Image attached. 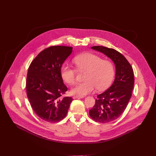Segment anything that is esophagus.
Returning <instances> with one entry per match:
<instances>
[{
    "label": "esophagus",
    "instance_id": "obj_1",
    "mask_svg": "<svg viewBox=\"0 0 156 156\" xmlns=\"http://www.w3.org/2000/svg\"><path fill=\"white\" fill-rule=\"evenodd\" d=\"M83 96H74L73 97V99H80V98H83Z\"/></svg>",
    "mask_w": 156,
    "mask_h": 156
}]
</instances>
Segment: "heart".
<instances>
[{
	"instance_id": "heart-1",
	"label": "heart",
	"mask_w": 156,
	"mask_h": 156,
	"mask_svg": "<svg viewBox=\"0 0 156 156\" xmlns=\"http://www.w3.org/2000/svg\"><path fill=\"white\" fill-rule=\"evenodd\" d=\"M73 62L80 72L86 71L84 82L76 85L71 93L78 96H84L93 92L95 88L103 91L112 83L115 69L113 63L109 60H102L98 55L84 53L76 56ZM76 72L68 65H63L61 68V76L65 82L73 85L76 82Z\"/></svg>"
}]
</instances>
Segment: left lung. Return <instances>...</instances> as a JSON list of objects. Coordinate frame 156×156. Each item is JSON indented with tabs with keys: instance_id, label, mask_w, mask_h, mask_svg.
I'll list each match as a JSON object with an SVG mask.
<instances>
[{
	"instance_id": "8db88e82",
	"label": "left lung",
	"mask_w": 156,
	"mask_h": 156,
	"mask_svg": "<svg viewBox=\"0 0 156 156\" xmlns=\"http://www.w3.org/2000/svg\"><path fill=\"white\" fill-rule=\"evenodd\" d=\"M113 61L115 66V80L108 90L98 95L90 117L99 123H108L117 119L124 112L131 97L134 86V73L126 58L119 52L104 46H93Z\"/></svg>"
}]
</instances>
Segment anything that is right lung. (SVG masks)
<instances>
[{"instance_id": "obj_1", "label": "right lung", "mask_w": 156, "mask_h": 156, "mask_svg": "<svg viewBox=\"0 0 156 156\" xmlns=\"http://www.w3.org/2000/svg\"><path fill=\"white\" fill-rule=\"evenodd\" d=\"M73 48L51 46L41 51L31 63L27 78V94L36 114L42 120L55 123L63 119L73 101L61 98L67 91L61 76L62 64Z\"/></svg>"}]
</instances>
